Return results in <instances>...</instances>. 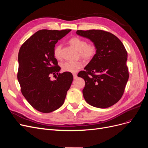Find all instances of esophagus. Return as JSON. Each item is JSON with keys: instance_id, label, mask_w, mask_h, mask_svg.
I'll return each mask as SVG.
<instances>
[{"instance_id": "obj_1", "label": "esophagus", "mask_w": 148, "mask_h": 148, "mask_svg": "<svg viewBox=\"0 0 148 148\" xmlns=\"http://www.w3.org/2000/svg\"><path fill=\"white\" fill-rule=\"evenodd\" d=\"M73 78H74V79H76V78H77V75H76V74H73Z\"/></svg>"}]
</instances>
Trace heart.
<instances>
[{"instance_id": "b5f03b06", "label": "heart", "mask_w": 148, "mask_h": 148, "mask_svg": "<svg viewBox=\"0 0 148 148\" xmlns=\"http://www.w3.org/2000/svg\"><path fill=\"white\" fill-rule=\"evenodd\" d=\"M69 43L78 51L79 57L84 60H89L95 56L97 52V47L95 43H87L84 39L78 37H73L69 40ZM62 45L58 44L53 50V56L57 59L61 58ZM83 66L81 62H64L61 64L62 71L69 73H76Z\"/></svg>"}]
</instances>
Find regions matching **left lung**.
Returning <instances> with one entry per match:
<instances>
[{"mask_svg": "<svg viewBox=\"0 0 148 148\" xmlns=\"http://www.w3.org/2000/svg\"><path fill=\"white\" fill-rule=\"evenodd\" d=\"M77 34L97 47L95 56L78 74L85 81V101L97 108L113 106L122 97L129 78L126 49L117 36L105 31L78 30Z\"/></svg>", "mask_w": 148, "mask_h": 148, "instance_id": "8db88e82", "label": "left lung"}]
</instances>
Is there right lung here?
<instances>
[{"mask_svg":"<svg viewBox=\"0 0 148 148\" xmlns=\"http://www.w3.org/2000/svg\"><path fill=\"white\" fill-rule=\"evenodd\" d=\"M70 31L39 30L20 49L17 78L21 91L30 105L41 112H51L63 105L73 82L69 72L59 73L54 81L50 77L60 70L53 56L56 44Z\"/></svg>","mask_w":148,"mask_h":148,"instance_id":"1","label":"right lung"}]
</instances>
